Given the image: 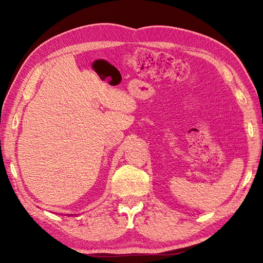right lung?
<instances>
[{"label":"right lung","mask_w":263,"mask_h":263,"mask_svg":"<svg viewBox=\"0 0 263 263\" xmlns=\"http://www.w3.org/2000/svg\"><path fill=\"white\" fill-rule=\"evenodd\" d=\"M70 216H71V215H70Z\"/></svg>","instance_id":"1"}]
</instances>
